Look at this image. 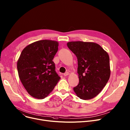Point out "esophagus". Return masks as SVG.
<instances>
[{
    "instance_id": "1",
    "label": "esophagus",
    "mask_w": 130,
    "mask_h": 130,
    "mask_svg": "<svg viewBox=\"0 0 130 130\" xmlns=\"http://www.w3.org/2000/svg\"><path fill=\"white\" fill-rule=\"evenodd\" d=\"M69 75V73L68 72H66V73H65L64 74V76H67V75Z\"/></svg>"
}]
</instances>
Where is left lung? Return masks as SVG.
<instances>
[{"label": "left lung", "mask_w": 130, "mask_h": 130, "mask_svg": "<svg viewBox=\"0 0 130 130\" xmlns=\"http://www.w3.org/2000/svg\"><path fill=\"white\" fill-rule=\"evenodd\" d=\"M68 47L78 60L79 84L73 88L77 96L89 100L101 91L110 76L109 56L97 43L83 41L69 42Z\"/></svg>", "instance_id": "8db88e82"}]
</instances>
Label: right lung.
Masks as SVG:
<instances>
[{
  "label": "right lung",
  "mask_w": 130,
  "mask_h": 130,
  "mask_svg": "<svg viewBox=\"0 0 130 130\" xmlns=\"http://www.w3.org/2000/svg\"><path fill=\"white\" fill-rule=\"evenodd\" d=\"M58 46L56 41L43 40L31 43L22 51L17 70L24 87L33 98L46 97L60 78L53 62Z\"/></svg>",
  "instance_id": "add662e5"
}]
</instances>
